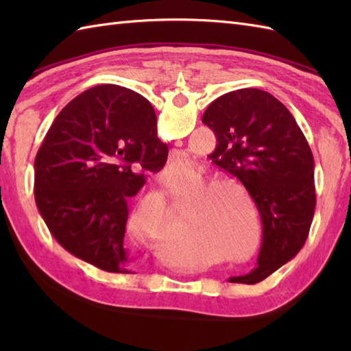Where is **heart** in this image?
Returning <instances> with one entry per match:
<instances>
[{
    "label": "heart",
    "mask_w": 351,
    "mask_h": 351,
    "mask_svg": "<svg viewBox=\"0 0 351 351\" xmlns=\"http://www.w3.org/2000/svg\"><path fill=\"white\" fill-rule=\"evenodd\" d=\"M173 173V169H170ZM234 187L240 189L238 184L232 181H214L206 185L204 196L195 200L193 205L190 221L197 238L202 243L215 245L221 253L234 263H241L245 258H252L256 252V244L259 240V220L253 217V244L252 247L243 253L250 243V221L243 214H238L235 208L230 205L226 191L215 190L219 187ZM171 185L169 184V189ZM143 213L137 214L136 225L140 221Z\"/></svg>",
    "instance_id": "heart-1"
}]
</instances>
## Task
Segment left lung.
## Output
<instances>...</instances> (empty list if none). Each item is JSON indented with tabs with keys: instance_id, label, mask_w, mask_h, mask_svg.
Masks as SVG:
<instances>
[{
	"instance_id": "8db88e82",
	"label": "left lung",
	"mask_w": 351,
	"mask_h": 351,
	"mask_svg": "<svg viewBox=\"0 0 351 351\" xmlns=\"http://www.w3.org/2000/svg\"><path fill=\"white\" fill-rule=\"evenodd\" d=\"M202 122L217 138L210 156L244 185L263 221L258 267L229 282L258 283L293 259L309 235L314 156L288 108L259 88L220 96L208 106Z\"/></svg>"
}]
</instances>
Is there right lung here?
I'll list each match as a JSON object with an SVG mask.
<instances>
[{"label": "right lung", "mask_w": 351, "mask_h": 351, "mask_svg": "<svg viewBox=\"0 0 351 351\" xmlns=\"http://www.w3.org/2000/svg\"><path fill=\"white\" fill-rule=\"evenodd\" d=\"M167 145L154 107L116 84L88 88L52 122L34 160V199L63 249L108 273L134 274L125 243L128 200L160 171Z\"/></svg>", "instance_id": "right-lung-1"}]
</instances>
